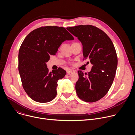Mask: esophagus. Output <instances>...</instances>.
Returning <instances> with one entry per match:
<instances>
[{
    "label": "esophagus",
    "instance_id": "1",
    "mask_svg": "<svg viewBox=\"0 0 135 135\" xmlns=\"http://www.w3.org/2000/svg\"><path fill=\"white\" fill-rule=\"evenodd\" d=\"M74 72H75V70H74L73 69H68L67 71V73L68 74H70V73H74Z\"/></svg>",
    "mask_w": 135,
    "mask_h": 135
}]
</instances>
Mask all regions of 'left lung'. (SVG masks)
<instances>
[{"label": "left lung", "mask_w": 135, "mask_h": 135, "mask_svg": "<svg viewBox=\"0 0 135 135\" xmlns=\"http://www.w3.org/2000/svg\"><path fill=\"white\" fill-rule=\"evenodd\" d=\"M67 29L82 43L83 60L89 59L92 65L88 74L78 71L76 93L85 102H97L108 92L116 74L118 57L113 43L105 32L92 25H80Z\"/></svg>", "instance_id": "8db88e82"}]
</instances>
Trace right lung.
Masks as SVG:
<instances>
[{"label":"right lung","mask_w":135,"mask_h":135,"mask_svg":"<svg viewBox=\"0 0 135 135\" xmlns=\"http://www.w3.org/2000/svg\"><path fill=\"white\" fill-rule=\"evenodd\" d=\"M74 40L64 27H41L25 38L18 52V71L23 88L32 100L47 103L56 97L58 80L66 71L61 68L49 72L46 62L55 55L62 42Z\"/></svg>","instance_id":"obj_1"}]
</instances>
